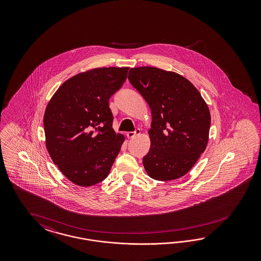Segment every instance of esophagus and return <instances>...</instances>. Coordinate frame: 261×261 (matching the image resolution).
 <instances>
[{"label":"esophagus","mask_w":261,"mask_h":261,"mask_svg":"<svg viewBox=\"0 0 261 261\" xmlns=\"http://www.w3.org/2000/svg\"><path fill=\"white\" fill-rule=\"evenodd\" d=\"M141 134V130L140 129H136L134 132H127L126 136L129 139H133L136 136Z\"/></svg>","instance_id":"34e87169"}]
</instances>
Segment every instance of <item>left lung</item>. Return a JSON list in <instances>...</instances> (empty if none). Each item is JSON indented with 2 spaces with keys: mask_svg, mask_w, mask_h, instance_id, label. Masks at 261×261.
<instances>
[{
  "mask_svg": "<svg viewBox=\"0 0 261 261\" xmlns=\"http://www.w3.org/2000/svg\"><path fill=\"white\" fill-rule=\"evenodd\" d=\"M128 79L150 107V149L142 159L152 179L188 173L205 151L211 126L207 104L190 80L155 67L130 69Z\"/></svg>",
  "mask_w": 261,
  "mask_h": 261,
  "instance_id": "8db88e82",
  "label": "left lung"
}]
</instances>
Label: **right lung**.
I'll list each match as a JSON object with an SVG mask.
<instances>
[{"label":"right lung","mask_w":261,"mask_h":261,"mask_svg":"<svg viewBox=\"0 0 261 261\" xmlns=\"http://www.w3.org/2000/svg\"><path fill=\"white\" fill-rule=\"evenodd\" d=\"M129 68H95L66 80L44 115L47 152L64 176L80 187L103 181L124 142L113 129L109 99Z\"/></svg>","instance_id":"right-lung-1"}]
</instances>
